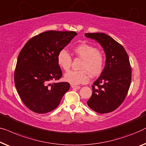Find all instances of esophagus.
Returning a JSON list of instances; mask_svg holds the SVG:
<instances>
[{"label": "esophagus", "instance_id": "34e87169", "mask_svg": "<svg viewBox=\"0 0 146 146\" xmlns=\"http://www.w3.org/2000/svg\"><path fill=\"white\" fill-rule=\"evenodd\" d=\"M72 88H73L74 90H79V89H80V86H74V85H72L71 86Z\"/></svg>", "mask_w": 146, "mask_h": 146}]
</instances>
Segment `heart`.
Masks as SVG:
<instances>
[{"instance_id": "1", "label": "heart", "mask_w": 146, "mask_h": 146, "mask_svg": "<svg viewBox=\"0 0 146 146\" xmlns=\"http://www.w3.org/2000/svg\"><path fill=\"white\" fill-rule=\"evenodd\" d=\"M73 54L82 59L80 70H70L64 76V80L72 85L85 84L89 81L90 75L97 77L103 72L105 67V56L96 46L88 43H82L72 48ZM58 66L64 70L70 68L72 59L70 54L65 49H62L57 54Z\"/></svg>"}]
</instances>
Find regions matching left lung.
I'll return each mask as SVG.
<instances>
[{
    "instance_id": "left-lung-1",
    "label": "left lung",
    "mask_w": 146,
    "mask_h": 146,
    "mask_svg": "<svg viewBox=\"0 0 146 146\" xmlns=\"http://www.w3.org/2000/svg\"><path fill=\"white\" fill-rule=\"evenodd\" d=\"M85 35L101 44L107 58L103 72L93 84L88 105L98 113H108L117 109L128 94L132 79L129 57L123 46L105 33Z\"/></svg>"
}]
</instances>
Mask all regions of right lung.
<instances>
[{
	"instance_id": "obj_1",
	"label": "right lung",
	"mask_w": 146,
	"mask_h": 146,
	"mask_svg": "<svg viewBox=\"0 0 146 146\" xmlns=\"http://www.w3.org/2000/svg\"><path fill=\"white\" fill-rule=\"evenodd\" d=\"M77 33L47 31L31 37L19 53L14 83L20 99L31 111L43 114L53 111L70 89L68 82H52L62 76L57 54Z\"/></svg>"
}]
</instances>
